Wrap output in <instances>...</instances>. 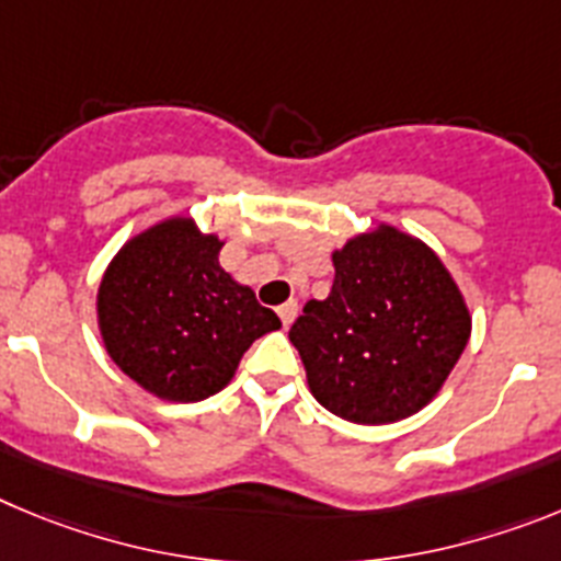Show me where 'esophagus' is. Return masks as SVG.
<instances>
[{"label": "esophagus", "mask_w": 561, "mask_h": 561, "mask_svg": "<svg viewBox=\"0 0 561 561\" xmlns=\"http://www.w3.org/2000/svg\"><path fill=\"white\" fill-rule=\"evenodd\" d=\"M296 316H299V301H296V299L285 301V305L279 307V318H282V324H285V327H290L293 321H296Z\"/></svg>", "instance_id": "esophagus-1"}]
</instances>
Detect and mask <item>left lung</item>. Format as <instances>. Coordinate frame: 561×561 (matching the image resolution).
<instances>
[{
    "label": "left lung",
    "mask_w": 561,
    "mask_h": 561,
    "mask_svg": "<svg viewBox=\"0 0 561 561\" xmlns=\"http://www.w3.org/2000/svg\"><path fill=\"white\" fill-rule=\"evenodd\" d=\"M335 282L307 301L290 343L310 391L357 425H386L427 405L469 341L461 290L425 243L380 226L332 254Z\"/></svg>",
    "instance_id": "left-lung-1"
}]
</instances>
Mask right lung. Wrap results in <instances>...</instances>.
<instances>
[{
	"label": "right lung",
	"instance_id": "right-lung-1",
	"mask_svg": "<svg viewBox=\"0 0 561 561\" xmlns=\"http://www.w3.org/2000/svg\"><path fill=\"white\" fill-rule=\"evenodd\" d=\"M220 240L173 218L134 237L105 271L100 332L111 360L159 400L218 393L256 337L279 330L274 310L220 268Z\"/></svg>",
	"mask_w": 561,
	"mask_h": 561
}]
</instances>
